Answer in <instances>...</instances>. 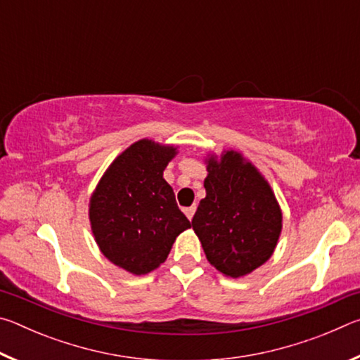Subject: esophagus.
Segmentation results:
<instances>
[{
    "label": "esophagus",
    "instance_id": "1",
    "mask_svg": "<svg viewBox=\"0 0 360 360\" xmlns=\"http://www.w3.org/2000/svg\"><path fill=\"white\" fill-rule=\"evenodd\" d=\"M195 210H197V206H188V208H184L186 216L188 217V221H192V217L195 214Z\"/></svg>",
    "mask_w": 360,
    "mask_h": 360
}]
</instances>
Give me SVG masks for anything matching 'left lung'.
<instances>
[{
	"label": "left lung",
	"mask_w": 360,
	"mask_h": 360,
	"mask_svg": "<svg viewBox=\"0 0 360 360\" xmlns=\"http://www.w3.org/2000/svg\"><path fill=\"white\" fill-rule=\"evenodd\" d=\"M206 197L192 227L206 259L225 276L240 278L271 257L283 214L275 193L251 162L235 150L208 160Z\"/></svg>",
	"instance_id": "obj_1"
}]
</instances>
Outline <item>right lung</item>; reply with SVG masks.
Returning <instances> with one entry per match:
<instances>
[{
    "instance_id": "obj_1",
    "label": "right lung",
    "mask_w": 360,
    "mask_h": 360,
    "mask_svg": "<svg viewBox=\"0 0 360 360\" xmlns=\"http://www.w3.org/2000/svg\"><path fill=\"white\" fill-rule=\"evenodd\" d=\"M173 146L139 139L103 174L90 198V224L105 257L133 275L167 260L176 236L192 224L176 203L163 169Z\"/></svg>"
}]
</instances>
